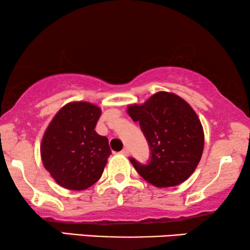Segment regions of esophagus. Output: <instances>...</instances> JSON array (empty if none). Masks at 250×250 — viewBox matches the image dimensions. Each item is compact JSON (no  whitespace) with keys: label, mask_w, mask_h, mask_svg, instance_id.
Segmentation results:
<instances>
[{"label":"esophagus","mask_w":250,"mask_h":250,"mask_svg":"<svg viewBox=\"0 0 250 250\" xmlns=\"http://www.w3.org/2000/svg\"><path fill=\"white\" fill-rule=\"evenodd\" d=\"M121 153L122 155H124V156H128L129 155V150H128V148H124L121 151Z\"/></svg>","instance_id":"1"}]
</instances>
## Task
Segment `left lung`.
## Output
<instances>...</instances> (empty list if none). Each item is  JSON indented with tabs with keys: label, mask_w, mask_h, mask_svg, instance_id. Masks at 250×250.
<instances>
[{
	"label": "left lung",
	"mask_w": 250,
	"mask_h": 250,
	"mask_svg": "<svg viewBox=\"0 0 250 250\" xmlns=\"http://www.w3.org/2000/svg\"><path fill=\"white\" fill-rule=\"evenodd\" d=\"M149 143L151 159L142 165L129 159L140 175L157 188L175 187L189 179L201 159L205 135L200 119L186 100L170 92H157L145 104H129Z\"/></svg>",
	"instance_id": "left-lung-1"
}]
</instances>
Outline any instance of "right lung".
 <instances>
[{
    "label": "right lung",
    "instance_id": "add662e5",
    "mask_svg": "<svg viewBox=\"0 0 250 250\" xmlns=\"http://www.w3.org/2000/svg\"><path fill=\"white\" fill-rule=\"evenodd\" d=\"M101 109L86 101L64 104L44 132L41 158L53 180L64 189L85 190L104 173L111 150L95 132Z\"/></svg>",
    "mask_w": 250,
    "mask_h": 250
}]
</instances>
